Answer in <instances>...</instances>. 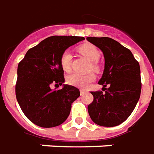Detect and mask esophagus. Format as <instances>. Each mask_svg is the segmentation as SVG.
Segmentation results:
<instances>
[{
	"label": "esophagus",
	"mask_w": 154,
	"mask_h": 154,
	"mask_svg": "<svg viewBox=\"0 0 154 154\" xmlns=\"http://www.w3.org/2000/svg\"><path fill=\"white\" fill-rule=\"evenodd\" d=\"M86 93H87V91H85V90H84V89H80V94H81V95L85 94Z\"/></svg>",
	"instance_id": "esophagus-1"
}]
</instances>
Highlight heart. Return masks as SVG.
<instances>
[{"label":"heart","mask_w":154,"mask_h":154,"mask_svg":"<svg viewBox=\"0 0 154 154\" xmlns=\"http://www.w3.org/2000/svg\"><path fill=\"white\" fill-rule=\"evenodd\" d=\"M78 51L91 61L90 68H92L95 71L100 70V66L97 61L100 60V52L95 45L90 43L83 44L78 47ZM60 64L64 71L69 72L70 70L71 54L68 51H65L62 53L60 59ZM94 79H95V75L93 73H89L88 75H80V74L74 73L69 75L66 80L69 85L72 86L79 87V88H85L88 85L93 82Z\"/></svg>","instance_id":"obj_1"}]
</instances>
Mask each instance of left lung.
Segmentation results:
<instances>
[{"label":"left lung","instance_id":"obj_1","mask_svg":"<svg viewBox=\"0 0 154 154\" xmlns=\"http://www.w3.org/2000/svg\"><path fill=\"white\" fill-rule=\"evenodd\" d=\"M87 40L103 52L105 64L99 84L108 86L105 93L91 92L94 100L88 112L98 125L117 126L130 116L139 100L140 66L131 51L116 40L109 37H87Z\"/></svg>","mask_w":154,"mask_h":154}]
</instances>
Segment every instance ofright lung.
I'll use <instances>...</instances> for the list:
<instances>
[{
	"label": "right lung",
	"instance_id": "add662e5",
	"mask_svg": "<svg viewBox=\"0 0 154 154\" xmlns=\"http://www.w3.org/2000/svg\"><path fill=\"white\" fill-rule=\"evenodd\" d=\"M85 40L80 36L48 37L27 51L17 68L16 96L24 114L33 124L52 128L63 124L69 115L72 103L79 98V89L63 85L64 70L60 64L62 53Z\"/></svg>",
	"mask_w": 154,
	"mask_h": 154
}]
</instances>
